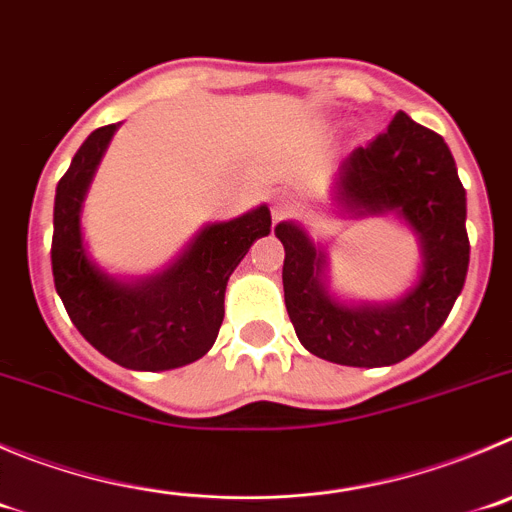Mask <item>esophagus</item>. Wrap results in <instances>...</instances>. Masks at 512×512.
Listing matches in <instances>:
<instances>
[{
	"instance_id": "1",
	"label": "esophagus",
	"mask_w": 512,
	"mask_h": 512,
	"mask_svg": "<svg viewBox=\"0 0 512 512\" xmlns=\"http://www.w3.org/2000/svg\"><path fill=\"white\" fill-rule=\"evenodd\" d=\"M295 209V202L290 197H278L275 199V204H272V217L275 219H283V217H288L290 212H293Z\"/></svg>"
}]
</instances>
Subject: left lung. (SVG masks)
I'll return each mask as SVG.
<instances>
[{"instance_id": "8db88e82", "label": "left lung", "mask_w": 512, "mask_h": 512, "mask_svg": "<svg viewBox=\"0 0 512 512\" xmlns=\"http://www.w3.org/2000/svg\"><path fill=\"white\" fill-rule=\"evenodd\" d=\"M331 202L343 219L391 217L417 237L419 272L389 303L338 298L328 285V242L300 222H280L285 247V308L298 341L331 364L391 366L412 356L447 321L467 278V197L450 146L396 113L369 146L353 148L333 181Z\"/></svg>"}]
</instances>
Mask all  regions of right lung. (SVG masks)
Listing matches in <instances>:
<instances>
[{"instance_id":"right-lung-1","label":"right lung","mask_w":512,"mask_h":512,"mask_svg":"<svg viewBox=\"0 0 512 512\" xmlns=\"http://www.w3.org/2000/svg\"><path fill=\"white\" fill-rule=\"evenodd\" d=\"M111 123L85 138L55 191L52 275L73 326L113 364L169 371L202 358L217 341L227 280L252 242L270 234L267 204L229 222H209L184 250L146 278H118L90 257L83 204L113 133Z\"/></svg>"}]
</instances>
